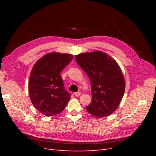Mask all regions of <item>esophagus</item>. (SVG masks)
Masks as SVG:
<instances>
[{
	"label": "esophagus",
	"mask_w": 156,
	"mask_h": 156,
	"mask_svg": "<svg viewBox=\"0 0 156 156\" xmlns=\"http://www.w3.org/2000/svg\"><path fill=\"white\" fill-rule=\"evenodd\" d=\"M81 94V92H75L74 93V95L76 96V97H79Z\"/></svg>",
	"instance_id": "obj_1"
}]
</instances>
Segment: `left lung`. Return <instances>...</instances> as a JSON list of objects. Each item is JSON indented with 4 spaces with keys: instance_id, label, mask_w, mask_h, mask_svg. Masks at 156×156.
Segmentation results:
<instances>
[{
    "instance_id": "obj_1",
    "label": "left lung",
    "mask_w": 156,
    "mask_h": 156,
    "mask_svg": "<svg viewBox=\"0 0 156 156\" xmlns=\"http://www.w3.org/2000/svg\"><path fill=\"white\" fill-rule=\"evenodd\" d=\"M75 57L90 80L92 98L86 107L87 111L98 118L112 114L120 104L125 89L123 75L117 62L101 51Z\"/></svg>"
}]
</instances>
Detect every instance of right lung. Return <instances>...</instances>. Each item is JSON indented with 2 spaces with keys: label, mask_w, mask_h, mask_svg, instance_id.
I'll return each instance as SVG.
<instances>
[{
  "label": "right lung",
  "mask_w": 156,
  "mask_h": 156,
  "mask_svg": "<svg viewBox=\"0 0 156 156\" xmlns=\"http://www.w3.org/2000/svg\"><path fill=\"white\" fill-rule=\"evenodd\" d=\"M73 59L71 54L53 52L34 64L29 82V97L35 108L47 117L63 111L71 94L64 88L61 72Z\"/></svg>",
  "instance_id": "obj_1"
}]
</instances>
